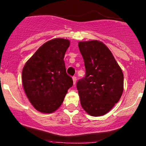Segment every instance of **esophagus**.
I'll return each mask as SVG.
<instances>
[{
    "mask_svg": "<svg viewBox=\"0 0 146 146\" xmlns=\"http://www.w3.org/2000/svg\"><path fill=\"white\" fill-rule=\"evenodd\" d=\"M76 81H77V78L76 77H73V84H75V83H76Z\"/></svg>",
    "mask_w": 146,
    "mask_h": 146,
    "instance_id": "34e87169",
    "label": "esophagus"
}]
</instances>
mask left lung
<instances>
[{"mask_svg":"<svg viewBox=\"0 0 146 146\" xmlns=\"http://www.w3.org/2000/svg\"><path fill=\"white\" fill-rule=\"evenodd\" d=\"M86 68L77 88L83 109L94 117L104 115L121 98L123 74L109 48L102 42H79Z\"/></svg>","mask_w":146,"mask_h":146,"instance_id":"left-lung-1","label":"left lung"}]
</instances>
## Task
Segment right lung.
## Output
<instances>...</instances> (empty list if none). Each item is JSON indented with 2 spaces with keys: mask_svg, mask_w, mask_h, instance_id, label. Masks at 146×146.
I'll use <instances>...</instances> for the list:
<instances>
[{
  "mask_svg": "<svg viewBox=\"0 0 146 146\" xmlns=\"http://www.w3.org/2000/svg\"><path fill=\"white\" fill-rule=\"evenodd\" d=\"M70 41L55 38L38 48L23 67L24 90L33 106L43 113H51L64 101L73 80L66 74L65 53Z\"/></svg>",
  "mask_w": 146,
  "mask_h": 146,
  "instance_id": "add662e5",
  "label": "right lung"
}]
</instances>
